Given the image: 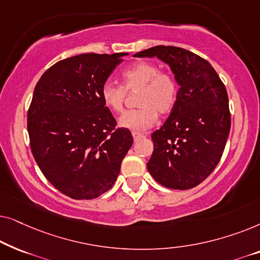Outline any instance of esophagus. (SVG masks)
<instances>
[{
	"mask_svg": "<svg viewBox=\"0 0 260 260\" xmlns=\"http://www.w3.org/2000/svg\"><path fill=\"white\" fill-rule=\"evenodd\" d=\"M133 137L135 141H138V140H141V138H143L144 135L140 134V133H133Z\"/></svg>",
	"mask_w": 260,
	"mask_h": 260,
	"instance_id": "34e87169",
	"label": "esophagus"
}]
</instances>
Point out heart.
<instances>
[{"label":"heart","mask_w":260,"mask_h":260,"mask_svg":"<svg viewBox=\"0 0 260 260\" xmlns=\"http://www.w3.org/2000/svg\"><path fill=\"white\" fill-rule=\"evenodd\" d=\"M124 87L112 81L102 86L101 98L106 108L113 112H122L125 99V90H140L136 104L138 109L126 111L120 117V127L134 133L145 131L158 118V112L167 115L172 112L177 102V84L172 74L159 72L155 63L137 62L122 73Z\"/></svg>","instance_id":"obj_1"}]
</instances>
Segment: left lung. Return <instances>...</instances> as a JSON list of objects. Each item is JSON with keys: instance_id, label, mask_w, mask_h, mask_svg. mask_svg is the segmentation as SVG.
Here are the masks:
<instances>
[{"instance_id": "obj_1", "label": "left lung", "mask_w": 260, "mask_h": 260, "mask_svg": "<svg viewBox=\"0 0 260 260\" xmlns=\"http://www.w3.org/2000/svg\"><path fill=\"white\" fill-rule=\"evenodd\" d=\"M157 58L172 70L179 93L168 119L151 135L147 163L155 181L172 189H190L215 169L231 129L229 95L211 63L187 49L156 46L134 55Z\"/></svg>"}]
</instances>
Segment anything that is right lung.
Returning a JSON list of instances; mask_svg holds the SVG:
<instances>
[{"instance_id": "add662e5", "label": "right lung", "mask_w": 260, "mask_h": 260, "mask_svg": "<svg viewBox=\"0 0 260 260\" xmlns=\"http://www.w3.org/2000/svg\"><path fill=\"white\" fill-rule=\"evenodd\" d=\"M127 53H85L42 74L28 110L30 149L46 179L76 200L108 191L134 143L101 98L102 86Z\"/></svg>"}]
</instances>
